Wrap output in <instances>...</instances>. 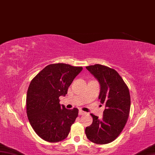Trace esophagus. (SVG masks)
Wrapping results in <instances>:
<instances>
[{
  "label": "esophagus",
  "instance_id": "34e87169",
  "mask_svg": "<svg viewBox=\"0 0 155 155\" xmlns=\"http://www.w3.org/2000/svg\"><path fill=\"white\" fill-rule=\"evenodd\" d=\"M86 113L83 111L82 110H80V111H79V115H85Z\"/></svg>",
  "mask_w": 155,
  "mask_h": 155
}]
</instances>
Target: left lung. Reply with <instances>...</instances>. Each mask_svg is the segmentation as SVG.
<instances>
[{"label": "left lung", "instance_id": "8db88e82", "mask_svg": "<svg viewBox=\"0 0 155 155\" xmlns=\"http://www.w3.org/2000/svg\"><path fill=\"white\" fill-rule=\"evenodd\" d=\"M86 68L100 84L98 98L105 104L101 119L90 114L93 121L86 127V135L95 144H108L117 138L127 123L131 104L129 88L115 69L100 64Z\"/></svg>", "mask_w": 155, "mask_h": 155}]
</instances>
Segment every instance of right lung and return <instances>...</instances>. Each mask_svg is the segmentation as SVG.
<instances>
[{
    "label": "right lung",
    "instance_id": "add662e5",
    "mask_svg": "<svg viewBox=\"0 0 155 155\" xmlns=\"http://www.w3.org/2000/svg\"><path fill=\"white\" fill-rule=\"evenodd\" d=\"M83 68L65 63L45 67L31 81L26 97L27 115L34 132L44 140L57 142L68 137L78 109H65L59 96H65Z\"/></svg>",
    "mask_w": 155,
    "mask_h": 155
}]
</instances>
